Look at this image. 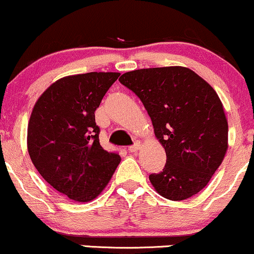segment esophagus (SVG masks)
Wrapping results in <instances>:
<instances>
[{
	"label": "esophagus",
	"mask_w": 254,
	"mask_h": 254,
	"mask_svg": "<svg viewBox=\"0 0 254 254\" xmlns=\"http://www.w3.org/2000/svg\"><path fill=\"white\" fill-rule=\"evenodd\" d=\"M139 149V143L138 142H136L135 144H132V145H130L129 148H127V151H129V153H137V150Z\"/></svg>",
	"instance_id": "1"
}]
</instances>
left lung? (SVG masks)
I'll list each match as a JSON object with an SVG mask.
<instances>
[{
    "label": "left lung",
    "mask_w": 254,
    "mask_h": 254,
    "mask_svg": "<svg viewBox=\"0 0 254 254\" xmlns=\"http://www.w3.org/2000/svg\"><path fill=\"white\" fill-rule=\"evenodd\" d=\"M119 81L144 105L165 148L164 170L149 176L155 190L171 200L203 190L228 148V123L214 88L184 66L139 69Z\"/></svg>",
    "instance_id": "obj_1"
}]
</instances>
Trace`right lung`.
<instances>
[{
    "mask_svg": "<svg viewBox=\"0 0 254 254\" xmlns=\"http://www.w3.org/2000/svg\"><path fill=\"white\" fill-rule=\"evenodd\" d=\"M119 72L61 78L38 99L27 130L31 160L55 190L77 202L100 194L121 162L99 142L95 110Z\"/></svg>",
    "mask_w": 254,
    "mask_h": 254,
    "instance_id": "right-lung-1",
    "label": "right lung"
}]
</instances>
